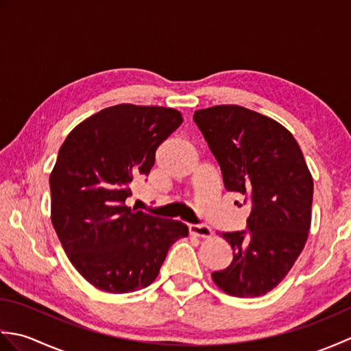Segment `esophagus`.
Wrapping results in <instances>:
<instances>
[{"label": "esophagus", "instance_id": "34e87169", "mask_svg": "<svg viewBox=\"0 0 351 351\" xmlns=\"http://www.w3.org/2000/svg\"><path fill=\"white\" fill-rule=\"evenodd\" d=\"M189 229H190V234L200 238H210L213 235L211 228L205 225H190Z\"/></svg>", "mask_w": 351, "mask_h": 351}]
</instances>
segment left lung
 I'll return each instance as SVG.
<instances>
[{
  "label": "left lung",
  "instance_id": "left-lung-1",
  "mask_svg": "<svg viewBox=\"0 0 351 351\" xmlns=\"http://www.w3.org/2000/svg\"><path fill=\"white\" fill-rule=\"evenodd\" d=\"M228 191L250 200L247 229L223 232L234 259L213 280L235 297H259L288 274L308 240L314 181L285 126L240 106L195 111Z\"/></svg>",
  "mask_w": 351,
  "mask_h": 351
}]
</instances>
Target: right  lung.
I'll use <instances>...</instances> for the list:
<instances>
[{
    "label": "right lung",
    "instance_id": "add662e5",
    "mask_svg": "<svg viewBox=\"0 0 351 351\" xmlns=\"http://www.w3.org/2000/svg\"><path fill=\"white\" fill-rule=\"evenodd\" d=\"M178 110L119 104L73 128L49 175L51 221L72 265L106 293H132L156 279L182 221L125 205L155 152L182 123Z\"/></svg>",
    "mask_w": 351,
    "mask_h": 351
}]
</instances>
